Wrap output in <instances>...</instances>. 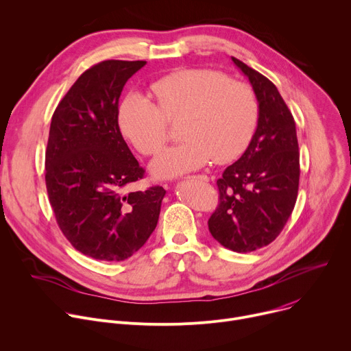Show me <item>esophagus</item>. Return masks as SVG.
Segmentation results:
<instances>
[{"instance_id":"esophagus-1","label":"esophagus","mask_w":351,"mask_h":351,"mask_svg":"<svg viewBox=\"0 0 351 351\" xmlns=\"http://www.w3.org/2000/svg\"><path fill=\"white\" fill-rule=\"evenodd\" d=\"M192 178H197V180H201V181H205V182H208V181H209V177H208V176H205V174L192 176Z\"/></svg>"}]
</instances>
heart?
I'll return each instance as SVG.
<instances>
[{
	"instance_id": "b5f03b06",
	"label": "heart",
	"mask_w": 351,
	"mask_h": 351,
	"mask_svg": "<svg viewBox=\"0 0 351 351\" xmlns=\"http://www.w3.org/2000/svg\"><path fill=\"white\" fill-rule=\"evenodd\" d=\"M153 103L141 93L120 106L123 135L145 156L156 154L169 136L167 121L180 124V145L165 149L150 165L154 177L173 178L209 162L237 159L251 142L258 123L252 88L231 81L219 71L188 68L171 72L152 85Z\"/></svg>"
}]
</instances>
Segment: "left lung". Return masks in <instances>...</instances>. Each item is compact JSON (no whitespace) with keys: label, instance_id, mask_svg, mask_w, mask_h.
Listing matches in <instances>:
<instances>
[{"label":"left lung","instance_id":"obj_1","mask_svg":"<svg viewBox=\"0 0 351 351\" xmlns=\"http://www.w3.org/2000/svg\"><path fill=\"white\" fill-rule=\"evenodd\" d=\"M258 100L256 131L241 158L217 180L219 206L208 226L223 247L251 252L274 241L298 193L300 152L293 115L266 76L231 57Z\"/></svg>","mask_w":351,"mask_h":351}]
</instances>
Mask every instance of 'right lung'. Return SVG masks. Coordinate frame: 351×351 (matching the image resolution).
Returning a JSON list of instances; mask_svg holds the SVG:
<instances>
[{"instance_id":"obj_1","label":"right lung","mask_w":351,"mask_h":351,"mask_svg":"<svg viewBox=\"0 0 351 351\" xmlns=\"http://www.w3.org/2000/svg\"><path fill=\"white\" fill-rule=\"evenodd\" d=\"M146 61L107 60L85 71L57 106L46 150V186L62 234L93 259L132 256L158 224L163 186L128 192L145 170L119 127V100Z\"/></svg>"}]
</instances>
